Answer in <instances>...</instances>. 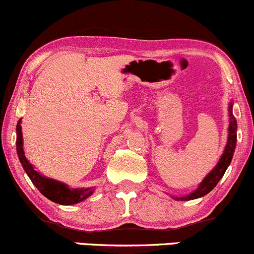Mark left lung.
<instances>
[{
	"label": "left lung",
	"mask_w": 254,
	"mask_h": 254,
	"mask_svg": "<svg viewBox=\"0 0 254 254\" xmlns=\"http://www.w3.org/2000/svg\"><path fill=\"white\" fill-rule=\"evenodd\" d=\"M228 112H229V127H228V140L224 147L223 153H222L221 158L215 165V168L207 174L203 179V181L199 184L198 189L193 190L190 194L184 196H173L175 200H192V199H198L201 196L206 195L207 193L211 192L215 189L216 185L221 180L222 176L226 173L227 168L229 167L230 162L233 159V155L236 147V130H238V124H236V119L233 115V102H230L229 107H228Z\"/></svg>",
	"instance_id": "obj_1"
}]
</instances>
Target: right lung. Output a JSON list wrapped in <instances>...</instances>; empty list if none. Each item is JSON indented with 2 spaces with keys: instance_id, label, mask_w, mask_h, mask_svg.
I'll list each match as a JSON object with an SVG mask.
<instances>
[{
  "instance_id": "right-lung-1",
  "label": "right lung",
  "mask_w": 254,
  "mask_h": 254,
  "mask_svg": "<svg viewBox=\"0 0 254 254\" xmlns=\"http://www.w3.org/2000/svg\"><path fill=\"white\" fill-rule=\"evenodd\" d=\"M22 146H24V141H22L21 120H19L18 125H16V152H18L19 161L25 172H26L27 176L30 178V180L32 181V184L49 200L60 205H74L84 201L85 199L89 198L95 192L93 187H89V189H70L68 185L64 184V182L42 175L27 161Z\"/></svg>"
}]
</instances>
